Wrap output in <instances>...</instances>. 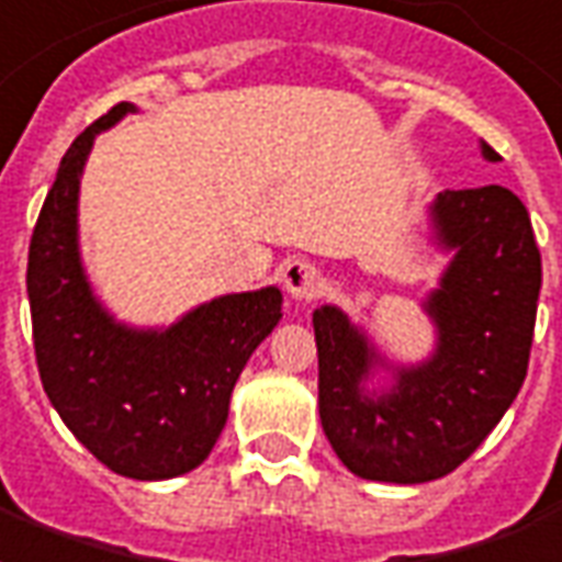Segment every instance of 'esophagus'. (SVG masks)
I'll use <instances>...</instances> for the list:
<instances>
[{"label": "esophagus", "instance_id": "obj_1", "mask_svg": "<svg viewBox=\"0 0 562 562\" xmlns=\"http://www.w3.org/2000/svg\"><path fill=\"white\" fill-rule=\"evenodd\" d=\"M282 289L294 301H313L322 292V270L313 261L294 259L282 268Z\"/></svg>", "mask_w": 562, "mask_h": 562}]
</instances>
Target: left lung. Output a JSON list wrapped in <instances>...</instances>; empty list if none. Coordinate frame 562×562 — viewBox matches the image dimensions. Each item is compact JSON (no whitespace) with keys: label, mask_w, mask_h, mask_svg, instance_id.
<instances>
[{"label":"left lung","mask_w":562,"mask_h":562,"mask_svg":"<svg viewBox=\"0 0 562 562\" xmlns=\"http://www.w3.org/2000/svg\"><path fill=\"white\" fill-rule=\"evenodd\" d=\"M485 160H497L480 143ZM431 244L450 252L419 303L435 348L393 363L339 306L313 313L324 435L360 480L417 485L447 476L501 423L525 384L542 256L530 214L506 187L443 190L429 205ZM381 371L386 387H369Z\"/></svg>","instance_id":"obj_1"}]
</instances>
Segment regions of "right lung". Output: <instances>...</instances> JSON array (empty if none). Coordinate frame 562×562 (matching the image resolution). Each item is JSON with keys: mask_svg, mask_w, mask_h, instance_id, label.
Instances as JSON below:
<instances>
[{"mask_svg": "<svg viewBox=\"0 0 562 562\" xmlns=\"http://www.w3.org/2000/svg\"><path fill=\"white\" fill-rule=\"evenodd\" d=\"M119 103L74 139L29 244L26 292L41 384L82 447L131 480H172L214 450L249 355L282 318V292L220 294L169 327L119 322L80 252V178Z\"/></svg>", "mask_w": 562, "mask_h": 562, "instance_id": "1", "label": "right lung"}]
</instances>
